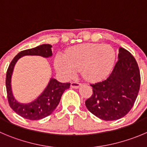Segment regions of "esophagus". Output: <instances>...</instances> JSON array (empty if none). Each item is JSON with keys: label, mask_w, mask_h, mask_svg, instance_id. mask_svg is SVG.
Instances as JSON below:
<instances>
[{"label": "esophagus", "mask_w": 147, "mask_h": 147, "mask_svg": "<svg viewBox=\"0 0 147 147\" xmlns=\"http://www.w3.org/2000/svg\"><path fill=\"white\" fill-rule=\"evenodd\" d=\"M80 86V83L78 81H73L71 83V87H72V88H78Z\"/></svg>", "instance_id": "34e87169"}]
</instances>
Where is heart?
Wrapping results in <instances>:
<instances>
[{"mask_svg": "<svg viewBox=\"0 0 147 147\" xmlns=\"http://www.w3.org/2000/svg\"><path fill=\"white\" fill-rule=\"evenodd\" d=\"M115 51L108 44H82L58 54L55 67L65 78H72L78 70L86 80H96L109 72L115 60Z\"/></svg>", "mask_w": 147, "mask_h": 147, "instance_id": "b5f03b06", "label": "heart"}]
</instances>
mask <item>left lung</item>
<instances>
[{
	"label": "left lung",
	"mask_w": 147,
	"mask_h": 147,
	"mask_svg": "<svg viewBox=\"0 0 147 147\" xmlns=\"http://www.w3.org/2000/svg\"><path fill=\"white\" fill-rule=\"evenodd\" d=\"M141 84L138 64L131 53L119 49L118 61L105 79L91 83L93 94L86 101L87 109L106 121L119 120L134 106Z\"/></svg>",
	"instance_id": "left-lung-1"
}]
</instances>
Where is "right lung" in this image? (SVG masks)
Segmentation results:
<instances>
[{
  "mask_svg": "<svg viewBox=\"0 0 147 147\" xmlns=\"http://www.w3.org/2000/svg\"><path fill=\"white\" fill-rule=\"evenodd\" d=\"M51 45L42 44L33 49L20 52L13 59L6 72L5 86L9 105L21 117L30 120H38L50 115L59 103L64 90L70 86V83H61L51 78L40 95L30 103H21L16 99L11 88V77L13 68L17 61L24 56H40L44 58L51 57L53 53Z\"/></svg>",
  "mask_w": 147,
  "mask_h": 147,
  "instance_id": "add662e5",
  "label": "right lung"
}]
</instances>
